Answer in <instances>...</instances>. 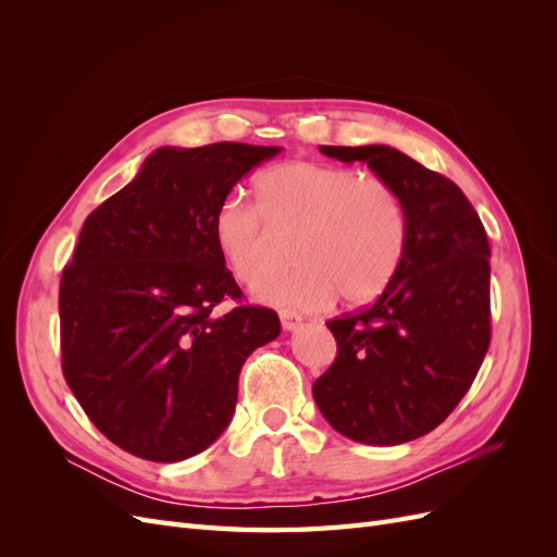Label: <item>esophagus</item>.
<instances>
[{"mask_svg":"<svg viewBox=\"0 0 557 557\" xmlns=\"http://www.w3.org/2000/svg\"><path fill=\"white\" fill-rule=\"evenodd\" d=\"M278 318H281V327H283L285 332H295V330L301 325V318H299L295 311H290V309H283V311L278 313Z\"/></svg>","mask_w":557,"mask_h":557,"instance_id":"obj_1","label":"esophagus"}]
</instances>
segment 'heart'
Masks as SVG:
<instances>
[{
    "label": "heart",
    "instance_id": "heart-1",
    "mask_svg": "<svg viewBox=\"0 0 557 557\" xmlns=\"http://www.w3.org/2000/svg\"><path fill=\"white\" fill-rule=\"evenodd\" d=\"M258 207L227 197L211 232L218 256L239 283L258 285L274 272L278 239L293 237L295 272L264 281L258 299L301 311L376 299L407 250V209L379 176L323 162H283L256 178Z\"/></svg>",
    "mask_w": 557,
    "mask_h": 557
}]
</instances>
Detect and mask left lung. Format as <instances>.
<instances>
[{"instance_id":"8db88e82","label":"left lung","mask_w":557,"mask_h":557,"mask_svg":"<svg viewBox=\"0 0 557 557\" xmlns=\"http://www.w3.org/2000/svg\"><path fill=\"white\" fill-rule=\"evenodd\" d=\"M367 162L407 209V250L372 307L330 320L336 360L313 383L327 423L348 440L397 446L458 407L491 346V246L479 213L446 176L372 146H320Z\"/></svg>"}]
</instances>
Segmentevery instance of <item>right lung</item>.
<instances>
[{
    "mask_svg": "<svg viewBox=\"0 0 557 557\" xmlns=\"http://www.w3.org/2000/svg\"><path fill=\"white\" fill-rule=\"evenodd\" d=\"M281 146H162L83 223L60 281L62 372L109 442L150 462L209 448L237 407L239 372L281 334L242 299L213 244L221 201Z\"/></svg>",
    "mask_w": 557,
    "mask_h": 557,
    "instance_id": "add662e5",
    "label": "right lung"
}]
</instances>
